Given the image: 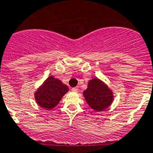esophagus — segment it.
Masks as SVG:
<instances>
[{
    "instance_id": "1",
    "label": "esophagus",
    "mask_w": 153,
    "mask_h": 153,
    "mask_svg": "<svg viewBox=\"0 0 153 153\" xmlns=\"http://www.w3.org/2000/svg\"><path fill=\"white\" fill-rule=\"evenodd\" d=\"M71 91L74 92H77L78 91V88L77 87H73V88H71Z\"/></svg>"
}]
</instances>
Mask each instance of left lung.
<instances>
[{"mask_svg":"<svg viewBox=\"0 0 153 153\" xmlns=\"http://www.w3.org/2000/svg\"><path fill=\"white\" fill-rule=\"evenodd\" d=\"M83 95L88 105L96 111H101L108 108L113 100L112 91L98 79L90 80Z\"/></svg>","mask_w":153,"mask_h":153,"instance_id":"left-lung-1","label":"left lung"}]
</instances>
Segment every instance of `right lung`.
Returning a JSON list of instances; mask_svg holds the SVG:
<instances>
[{"mask_svg":"<svg viewBox=\"0 0 153 153\" xmlns=\"http://www.w3.org/2000/svg\"><path fill=\"white\" fill-rule=\"evenodd\" d=\"M67 91L68 87L66 85L51 76L36 91L35 100L42 108L51 110L58 104Z\"/></svg>","mask_w":153,"mask_h":153,"instance_id":"1","label":"right lung"}]
</instances>
